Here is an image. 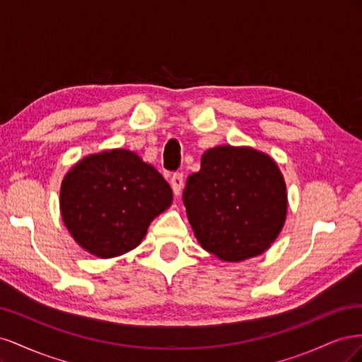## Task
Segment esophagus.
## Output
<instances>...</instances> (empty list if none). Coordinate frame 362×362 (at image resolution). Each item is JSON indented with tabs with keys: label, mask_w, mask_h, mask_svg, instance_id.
Instances as JSON below:
<instances>
[{
	"label": "esophagus",
	"mask_w": 362,
	"mask_h": 362,
	"mask_svg": "<svg viewBox=\"0 0 362 362\" xmlns=\"http://www.w3.org/2000/svg\"><path fill=\"white\" fill-rule=\"evenodd\" d=\"M170 185L175 196H178L181 193V189L184 185V173L182 172H175L170 177Z\"/></svg>",
	"instance_id": "1"
}]
</instances>
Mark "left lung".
<instances>
[{
	"instance_id": "left-lung-1",
	"label": "left lung",
	"mask_w": 362,
	"mask_h": 362,
	"mask_svg": "<svg viewBox=\"0 0 362 362\" xmlns=\"http://www.w3.org/2000/svg\"><path fill=\"white\" fill-rule=\"evenodd\" d=\"M201 246L225 261L262 254L286 222L287 193L269 156L250 148L217 146L202 156L182 192Z\"/></svg>"
}]
</instances>
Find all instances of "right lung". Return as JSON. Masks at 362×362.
<instances>
[{
  "label": "right lung",
  "instance_id": "add662e5",
  "mask_svg": "<svg viewBox=\"0 0 362 362\" xmlns=\"http://www.w3.org/2000/svg\"><path fill=\"white\" fill-rule=\"evenodd\" d=\"M170 202L166 180L127 149L81 160L64 177L60 192L64 225L76 243L100 258L139 246L149 223Z\"/></svg>",
  "mask_w": 362,
  "mask_h": 362
}]
</instances>
